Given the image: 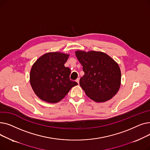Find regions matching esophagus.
<instances>
[{"mask_svg": "<svg viewBox=\"0 0 150 150\" xmlns=\"http://www.w3.org/2000/svg\"><path fill=\"white\" fill-rule=\"evenodd\" d=\"M76 81L78 83V84H79V83H80V78H78L76 80Z\"/></svg>", "mask_w": 150, "mask_h": 150, "instance_id": "esophagus-1", "label": "esophagus"}]
</instances>
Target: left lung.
I'll list each match as a JSON object with an SVG mask.
<instances>
[{
    "instance_id": "1",
    "label": "left lung",
    "mask_w": 150,
    "mask_h": 150,
    "mask_svg": "<svg viewBox=\"0 0 150 150\" xmlns=\"http://www.w3.org/2000/svg\"><path fill=\"white\" fill-rule=\"evenodd\" d=\"M75 54L84 72L80 84L86 95L99 103L112 98L119 90L121 83L117 63L101 52L78 50Z\"/></svg>"
}]
</instances>
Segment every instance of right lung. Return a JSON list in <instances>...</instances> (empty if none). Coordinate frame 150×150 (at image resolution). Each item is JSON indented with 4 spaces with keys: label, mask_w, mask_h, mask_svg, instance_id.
Here are the masks:
<instances>
[{
    "label": "right lung",
    "mask_w": 150,
    "mask_h": 150,
    "mask_svg": "<svg viewBox=\"0 0 150 150\" xmlns=\"http://www.w3.org/2000/svg\"><path fill=\"white\" fill-rule=\"evenodd\" d=\"M69 54L47 53L31 67L30 82L36 95L42 100L55 103L64 98L78 83L70 80V69L64 66Z\"/></svg>",
    "instance_id": "obj_1"
}]
</instances>
